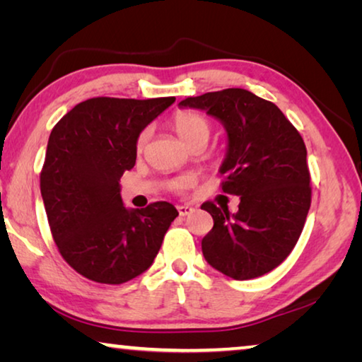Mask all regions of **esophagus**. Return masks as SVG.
I'll return each mask as SVG.
<instances>
[{
    "mask_svg": "<svg viewBox=\"0 0 362 362\" xmlns=\"http://www.w3.org/2000/svg\"><path fill=\"white\" fill-rule=\"evenodd\" d=\"M177 211H179V214L182 217H185V216H189V214H193L194 212V207H192V206H177Z\"/></svg>",
    "mask_w": 362,
    "mask_h": 362,
    "instance_id": "esophagus-1",
    "label": "esophagus"
}]
</instances>
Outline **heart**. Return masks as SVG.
<instances>
[{
  "label": "heart",
  "instance_id": "heart-1",
  "mask_svg": "<svg viewBox=\"0 0 362 362\" xmlns=\"http://www.w3.org/2000/svg\"><path fill=\"white\" fill-rule=\"evenodd\" d=\"M170 124H173L177 136L182 139V142L187 146H189V148L194 145H206L212 131L211 121L207 119L206 116L196 112H189V110L177 112L173 116V119H170ZM148 139H150V129H146L145 127V129L139 132V136L136 139L137 155H142L145 151ZM189 183H192L189 180H174L170 182V189H174V192H182V189L189 187Z\"/></svg>",
  "mask_w": 362,
  "mask_h": 362
}]
</instances>
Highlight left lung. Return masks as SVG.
I'll list each match as a JSON object with an SVG mask.
<instances>
[{
  "label": "left lung",
  "instance_id": "8db88e82",
  "mask_svg": "<svg viewBox=\"0 0 362 362\" xmlns=\"http://www.w3.org/2000/svg\"><path fill=\"white\" fill-rule=\"evenodd\" d=\"M180 105L206 110L225 124L228 153L220 169V188L241 199L233 216L214 201L201 206L214 218L201 243L204 259L238 281L272 272L296 247L310 211L302 136L273 102L246 89L188 97Z\"/></svg>",
  "mask_w": 362,
  "mask_h": 362
}]
</instances>
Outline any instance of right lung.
<instances>
[{
	"label": "right lung",
	"mask_w": 362,
	"mask_h": 362,
	"mask_svg": "<svg viewBox=\"0 0 362 362\" xmlns=\"http://www.w3.org/2000/svg\"><path fill=\"white\" fill-rule=\"evenodd\" d=\"M174 100L94 97L49 136L40 174L49 228L64 260L94 283L122 284L148 269L179 216L166 201L127 211L119 196L139 132Z\"/></svg>",
	"instance_id": "1"
}]
</instances>
